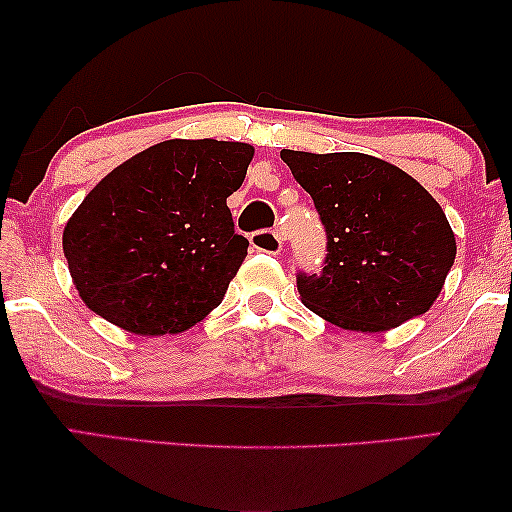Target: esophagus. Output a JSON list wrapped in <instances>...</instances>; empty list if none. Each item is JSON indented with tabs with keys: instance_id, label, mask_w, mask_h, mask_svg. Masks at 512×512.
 Segmentation results:
<instances>
[{
	"instance_id": "34e87169",
	"label": "esophagus",
	"mask_w": 512,
	"mask_h": 512,
	"mask_svg": "<svg viewBox=\"0 0 512 512\" xmlns=\"http://www.w3.org/2000/svg\"><path fill=\"white\" fill-rule=\"evenodd\" d=\"M251 247L256 251H265V254H279L284 247V237L277 230H258L251 235Z\"/></svg>"
}]
</instances>
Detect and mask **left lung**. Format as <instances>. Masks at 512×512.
<instances>
[{"label": "left lung", "mask_w": 512, "mask_h": 512, "mask_svg": "<svg viewBox=\"0 0 512 512\" xmlns=\"http://www.w3.org/2000/svg\"><path fill=\"white\" fill-rule=\"evenodd\" d=\"M326 230L317 275L298 272L307 310L347 331L380 333L424 314L457 242L443 207L396 165L366 153L282 151Z\"/></svg>", "instance_id": "1"}]
</instances>
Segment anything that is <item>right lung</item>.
Here are the masks:
<instances>
[{
  "label": "right lung",
  "instance_id": "obj_1",
  "mask_svg": "<svg viewBox=\"0 0 512 512\" xmlns=\"http://www.w3.org/2000/svg\"><path fill=\"white\" fill-rule=\"evenodd\" d=\"M251 158L242 142L167 139L111 170L62 233L83 303L137 335L205 319L247 256L226 198Z\"/></svg>",
  "mask_w": 512,
  "mask_h": 512
}]
</instances>
